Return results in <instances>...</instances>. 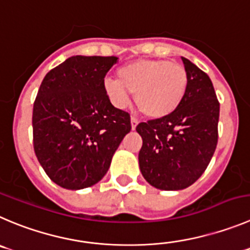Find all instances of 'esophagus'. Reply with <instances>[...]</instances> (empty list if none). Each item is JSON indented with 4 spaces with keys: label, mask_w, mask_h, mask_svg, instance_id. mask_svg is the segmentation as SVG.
Masks as SVG:
<instances>
[{
    "label": "esophagus",
    "mask_w": 250,
    "mask_h": 250,
    "mask_svg": "<svg viewBox=\"0 0 250 250\" xmlns=\"http://www.w3.org/2000/svg\"><path fill=\"white\" fill-rule=\"evenodd\" d=\"M137 124H139V119H137L136 116H131V127H132V130L136 129Z\"/></svg>",
    "instance_id": "1"
}]
</instances>
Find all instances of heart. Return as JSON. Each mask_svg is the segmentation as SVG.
<instances>
[{
    "label": "heart",
    "mask_w": 250,
    "mask_h": 250,
    "mask_svg": "<svg viewBox=\"0 0 250 250\" xmlns=\"http://www.w3.org/2000/svg\"><path fill=\"white\" fill-rule=\"evenodd\" d=\"M188 89V73L183 65L158 59H141L121 66L116 80H106L104 91L111 103L125 108L130 93L140 110L153 119L166 118L182 104Z\"/></svg>",
    "instance_id": "b5f03b06"
}]
</instances>
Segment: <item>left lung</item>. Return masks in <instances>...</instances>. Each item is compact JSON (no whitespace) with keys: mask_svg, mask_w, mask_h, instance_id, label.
I'll return each instance as SVG.
<instances>
[{"mask_svg":"<svg viewBox=\"0 0 250 250\" xmlns=\"http://www.w3.org/2000/svg\"><path fill=\"white\" fill-rule=\"evenodd\" d=\"M188 89L170 115L136 126L142 137L139 153L145 179L157 189L182 190L208 168L218 140L220 103L208 73L182 58Z\"/></svg>","mask_w":250,"mask_h":250,"instance_id":"1","label":"left lung"}]
</instances>
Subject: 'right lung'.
<instances>
[{
  "label": "right lung",
  "mask_w": 250,
  "mask_h": 250,
  "mask_svg": "<svg viewBox=\"0 0 250 250\" xmlns=\"http://www.w3.org/2000/svg\"><path fill=\"white\" fill-rule=\"evenodd\" d=\"M115 56H72L42 80L33 106V146L47 177L65 189L98 183L131 130L130 114L115 108L104 77Z\"/></svg>",
  "instance_id": "add662e5"
}]
</instances>
